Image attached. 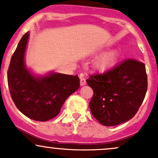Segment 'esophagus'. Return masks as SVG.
I'll return each instance as SVG.
<instances>
[{
	"mask_svg": "<svg viewBox=\"0 0 158 158\" xmlns=\"http://www.w3.org/2000/svg\"><path fill=\"white\" fill-rule=\"evenodd\" d=\"M79 81H80V85H81V86H83V85H85V84H86V80H85V78L80 77V79H79Z\"/></svg>",
	"mask_w": 158,
	"mask_h": 158,
	"instance_id": "1",
	"label": "esophagus"
}]
</instances>
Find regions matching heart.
I'll return each mask as SVG.
<instances>
[{"instance_id":"1","label":"heart","mask_w":158,"mask_h":158,"mask_svg":"<svg viewBox=\"0 0 158 158\" xmlns=\"http://www.w3.org/2000/svg\"><path fill=\"white\" fill-rule=\"evenodd\" d=\"M119 59V52L114 50L105 52L94 61L93 68L96 71L106 72L115 66Z\"/></svg>"}]
</instances>
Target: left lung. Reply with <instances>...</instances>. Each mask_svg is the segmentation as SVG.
I'll return each mask as SVG.
<instances>
[{
  "mask_svg": "<svg viewBox=\"0 0 158 158\" xmlns=\"http://www.w3.org/2000/svg\"><path fill=\"white\" fill-rule=\"evenodd\" d=\"M86 81L94 91L89 103L92 115L106 126L135 117L148 87L145 64L135 59H127L106 73L91 74Z\"/></svg>",
  "mask_w": 158,
  "mask_h": 158,
  "instance_id": "obj_1",
  "label": "left lung"
}]
</instances>
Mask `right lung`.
<instances>
[{
  "label": "right lung",
  "instance_id": "1",
  "mask_svg": "<svg viewBox=\"0 0 158 158\" xmlns=\"http://www.w3.org/2000/svg\"><path fill=\"white\" fill-rule=\"evenodd\" d=\"M27 32L20 40L7 71L10 93L17 108L29 118L44 122L56 117L70 94L79 88L77 75L52 73L35 78L24 64Z\"/></svg>",
  "mask_w": 158,
  "mask_h": 158
}]
</instances>
